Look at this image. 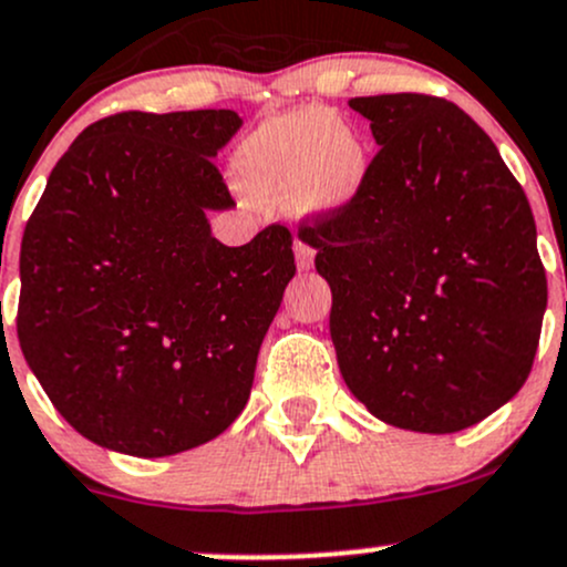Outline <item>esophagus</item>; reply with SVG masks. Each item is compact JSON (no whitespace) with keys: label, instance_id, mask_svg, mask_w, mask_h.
<instances>
[{"label":"esophagus","instance_id":"esophagus-1","mask_svg":"<svg viewBox=\"0 0 567 567\" xmlns=\"http://www.w3.org/2000/svg\"><path fill=\"white\" fill-rule=\"evenodd\" d=\"M295 257H297V267H300L302 272L313 267V248L306 246V243H302V240L295 243Z\"/></svg>","mask_w":567,"mask_h":567}]
</instances>
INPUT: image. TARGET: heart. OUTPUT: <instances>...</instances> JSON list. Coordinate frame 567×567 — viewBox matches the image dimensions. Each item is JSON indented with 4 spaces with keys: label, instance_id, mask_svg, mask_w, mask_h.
Segmentation results:
<instances>
[{
    "label": "heart",
    "instance_id": "obj_1",
    "mask_svg": "<svg viewBox=\"0 0 567 567\" xmlns=\"http://www.w3.org/2000/svg\"><path fill=\"white\" fill-rule=\"evenodd\" d=\"M368 169L362 137L316 107L261 121L235 156L243 192L261 203H286L302 218H330L351 208Z\"/></svg>",
    "mask_w": 567,
    "mask_h": 567
}]
</instances>
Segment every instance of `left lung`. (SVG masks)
<instances>
[{"label": "left lung", "mask_w": 567, "mask_h": 567, "mask_svg": "<svg viewBox=\"0 0 567 567\" xmlns=\"http://www.w3.org/2000/svg\"><path fill=\"white\" fill-rule=\"evenodd\" d=\"M349 107L381 151L354 205L302 229L332 289L340 375L392 427L460 432L533 368L546 310L533 210L454 102L381 94Z\"/></svg>", "instance_id": "1"}]
</instances>
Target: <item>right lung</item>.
Masks as SVG:
<instances>
[{"instance_id":"obj_1","label":"right lung","mask_w":567,"mask_h":567,"mask_svg":"<svg viewBox=\"0 0 567 567\" xmlns=\"http://www.w3.org/2000/svg\"><path fill=\"white\" fill-rule=\"evenodd\" d=\"M235 111L115 113L56 162L21 240L18 340L66 422L102 449L169 456L248 403L259 346L295 278L281 224L229 248L216 169Z\"/></svg>"}]
</instances>
